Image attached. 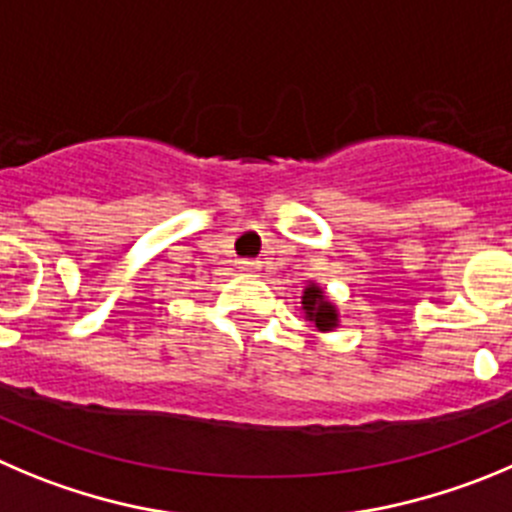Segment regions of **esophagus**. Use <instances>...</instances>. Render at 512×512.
I'll return each mask as SVG.
<instances>
[{
	"instance_id": "1",
	"label": "esophagus",
	"mask_w": 512,
	"mask_h": 512,
	"mask_svg": "<svg viewBox=\"0 0 512 512\" xmlns=\"http://www.w3.org/2000/svg\"><path fill=\"white\" fill-rule=\"evenodd\" d=\"M240 267H242V272H247V275H260L262 262L260 260H242Z\"/></svg>"
}]
</instances>
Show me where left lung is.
<instances>
[{"instance_id":"1","label":"left lung","mask_w":512,"mask_h":512,"mask_svg":"<svg viewBox=\"0 0 512 512\" xmlns=\"http://www.w3.org/2000/svg\"><path fill=\"white\" fill-rule=\"evenodd\" d=\"M303 313H305V321L313 323L318 331H333L338 326V310L331 300L326 298L323 288H318L315 283H310L308 288L303 290Z\"/></svg>"}]
</instances>
